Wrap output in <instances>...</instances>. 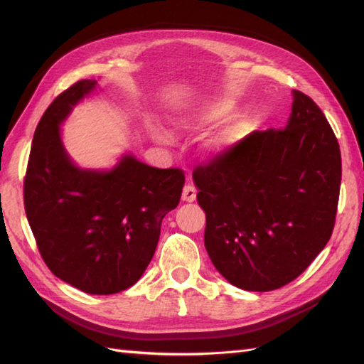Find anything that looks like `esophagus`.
<instances>
[{
    "mask_svg": "<svg viewBox=\"0 0 364 364\" xmlns=\"http://www.w3.org/2000/svg\"><path fill=\"white\" fill-rule=\"evenodd\" d=\"M197 197V189L194 186H191V184H186L183 189V200L184 202H194Z\"/></svg>",
    "mask_w": 364,
    "mask_h": 364,
    "instance_id": "obj_1",
    "label": "esophagus"
}]
</instances>
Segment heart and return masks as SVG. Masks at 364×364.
Listing matches in <instances>:
<instances>
[{"label":"heart","instance_id":"heart-1","mask_svg":"<svg viewBox=\"0 0 364 364\" xmlns=\"http://www.w3.org/2000/svg\"><path fill=\"white\" fill-rule=\"evenodd\" d=\"M231 109H233V107H231L228 102H223V100H214V102L208 103L200 111L184 115L183 119L176 122V127L180 129H196L200 127L210 125V123L225 117L227 114L231 112ZM154 137L161 142H167V137L162 134L161 131H154ZM241 139H242L241 125H239L237 122H231V123H227L225 127H222L218 133H214L211 136L210 141H208V149L215 153L227 151L233 149V146H236Z\"/></svg>","mask_w":364,"mask_h":364}]
</instances>
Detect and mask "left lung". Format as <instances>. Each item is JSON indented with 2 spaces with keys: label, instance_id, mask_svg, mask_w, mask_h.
I'll list each match as a JSON object with an SVG mask.
<instances>
[{
  "label": "left lung",
  "instance_id": "8db88e82",
  "mask_svg": "<svg viewBox=\"0 0 364 364\" xmlns=\"http://www.w3.org/2000/svg\"><path fill=\"white\" fill-rule=\"evenodd\" d=\"M292 95L283 129L253 131L192 173L206 214V252L245 291H274L296 280L335 227L338 139L310 97Z\"/></svg>",
  "mask_w": 364,
  "mask_h": 364
}]
</instances>
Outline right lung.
I'll list each match as a JSON object with an SVG mask.
<instances>
[{"label": "right lung", "instance_id": "add662e5", "mask_svg": "<svg viewBox=\"0 0 364 364\" xmlns=\"http://www.w3.org/2000/svg\"><path fill=\"white\" fill-rule=\"evenodd\" d=\"M81 80L54 98L36 128L23 196L45 264L82 292L128 289L156 250L164 215L180 203L181 168H156L125 154L111 170L80 168L59 125L95 89Z\"/></svg>", "mask_w": 364, "mask_h": 364}]
</instances>
